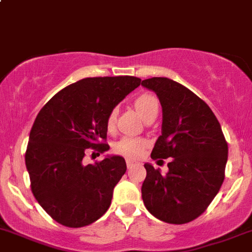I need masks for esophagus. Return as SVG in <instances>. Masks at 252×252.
Wrapping results in <instances>:
<instances>
[{
    "label": "esophagus",
    "mask_w": 252,
    "mask_h": 252,
    "mask_svg": "<svg viewBox=\"0 0 252 252\" xmlns=\"http://www.w3.org/2000/svg\"><path fill=\"white\" fill-rule=\"evenodd\" d=\"M133 165H134V162H133V160L126 159V167H128V168H131Z\"/></svg>",
    "instance_id": "obj_1"
}]
</instances>
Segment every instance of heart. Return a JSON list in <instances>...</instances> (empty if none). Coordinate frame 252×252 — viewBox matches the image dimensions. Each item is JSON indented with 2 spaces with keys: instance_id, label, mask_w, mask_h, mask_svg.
<instances>
[{
  "instance_id": "heart-1",
  "label": "heart",
  "mask_w": 252,
  "mask_h": 252,
  "mask_svg": "<svg viewBox=\"0 0 252 252\" xmlns=\"http://www.w3.org/2000/svg\"><path fill=\"white\" fill-rule=\"evenodd\" d=\"M133 105L146 121H148L149 118L152 117H157L158 110H159V101L151 93H143V94L138 95L134 101H133ZM117 117V109L110 110L109 114L106 115L105 126L106 130L109 133H113L115 130ZM147 147H148V142L146 139H143V138L123 137L122 139L114 143L113 151H114V153L123 156L128 159H137L144 153V149Z\"/></svg>"
}]
</instances>
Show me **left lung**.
Instances as JSON below:
<instances>
[{
    "mask_svg": "<svg viewBox=\"0 0 252 252\" xmlns=\"http://www.w3.org/2000/svg\"><path fill=\"white\" fill-rule=\"evenodd\" d=\"M142 85L157 94L163 112L162 135L151 157L171 158L165 174L144 164L143 202L160 221L187 223L201 216L219 193L225 180L227 142L210 106L182 84L151 78Z\"/></svg>",
    "mask_w": 252,
    "mask_h": 252,
    "instance_id": "8db88e82",
    "label": "left lung"
}]
</instances>
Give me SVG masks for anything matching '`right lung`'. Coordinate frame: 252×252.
Listing matches in <instances>:
<instances>
[{
	"label": "right lung",
	"mask_w": 252,
	"mask_h": 252,
	"mask_svg": "<svg viewBox=\"0 0 252 252\" xmlns=\"http://www.w3.org/2000/svg\"><path fill=\"white\" fill-rule=\"evenodd\" d=\"M135 76L85 78L55 94L30 131L25 162L36 201L56 222L84 227L105 214L126 173L123 157L85 165L87 149L104 153L106 115L140 85Z\"/></svg>",
	"instance_id": "right-lung-1"
}]
</instances>
